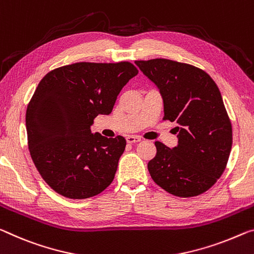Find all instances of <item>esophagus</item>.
<instances>
[{"label": "esophagus", "instance_id": "1", "mask_svg": "<svg viewBox=\"0 0 254 254\" xmlns=\"http://www.w3.org/2000/svg\"><path fill=\"white\" fill-rule=\"evenodd\" d=\"M141 141V138L136 135H127V143H134V142H139Z\"/></svg>", "mask_w": 254, "mask_h": 254}]
</instances>
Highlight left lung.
I'll return each mask as SVG.
<instances>
[{"mask_svg":"<svg viewBox=\"0 0 254 254\" xmlns=\"http://www.w3.org/2000/svg\"><path fill=\"white\" fill-rule=\"evenodd\" d=\"M159 89L164 120L175 122L178 146L156 141L148 163L152 180L165 191L189 198L209 190L226 167L232 124L211 76L190 64L166 59L134 62Z\"/></svg>","mask_w":254,"mask_h":254,"instance_id":"1","label":"left lung"}]
</instances>
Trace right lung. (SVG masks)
<instances>
[{
  "label": "right lung",
  "mask_w": 254,
  "mask_h": 254,
  "mask_svg": "<svg viewBox=\"0 0 254 254\" xmlns=\"http://www.w3.org/2000/svg\"><path fill=\"white\" fill-rule=\"evenodd\" d=\"M136 74L130 62H80L40 80L27 107L28 147L39 174L59 194L87 199L113 182L126 139L92 133L90 127L96 116L111 114Z\"/></svg>",
  "instance_id": "right-lung-1"
}]
</instances>
